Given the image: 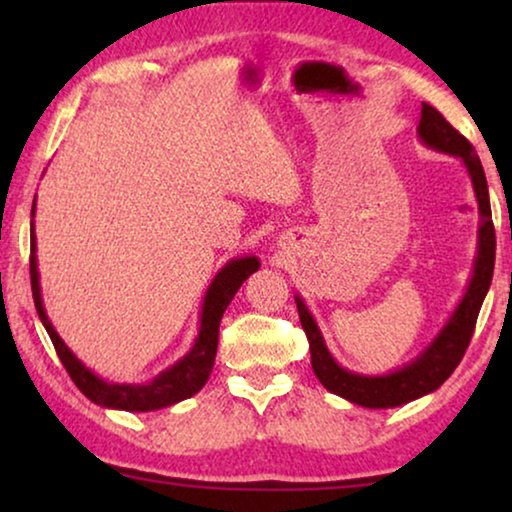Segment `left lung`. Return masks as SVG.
<instances>
[{"label":"left lung","instance_id":"8db88e82","mask_svg":"<svg viewBox=\"0 0 512 512\" xmlns=\"http://www.w3.org/2000/svg\"><path fill=\"white\" fill-rule=\"evenodd\" d=\"M417 137L424 146L433 151L447 153V156L459 158L464 163L468 177H471L475 200H478L480 228H478V256L473 263L471 282L466 286L464 298L454 307L452 317L440 328V333L422 349L415 359L405 366L391 370L387 375H361L354 370L342 368L328 352L324 335H321L317 321L307 310L305 300L296 296L298 317L303 331L310 342L312 370L319 382L335 396L347 398L349 403L361 405V408H398L415 398H422L436 391L447 377L459 366L468 342H471L478 312L485 300L489 284L494 275V254H496V235L492 223V207H489V191L485 170L478 153L471 142L445 121L438 109L431 104H422V118L417 125Z\"/></svg>","mask_w":512,"mask_h":512}]
</instances>
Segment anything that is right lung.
<instances>
[{
    "label": "right lung",
    "mask_w": 512,
    "mask_h": 512,
    "mask_svg": "<svg viewBox=\"0 0 512 512\" xmlns=\"http://www.w3.org/2000/svg\"><path fill=\"white\" fill-rule=\"evenodd\" d=\"M37 207V198L32 205ZM30 279H32V298L37 314L44 324L48 338H51L55 352H58L62 366L67 368L69 377H72L76 387L81 389V394L90 398V401L102 405V408H114V410H128V412H149L160 410L167 405H174L184 398H191L193 394L205 387L209 380V373L214 368L216 359V345H219V324L223 312L230 305V300L235 298V293L240 286L247 282L251 272L261 268V261L256 256H242L228 261L219 270V275L212 279L209 289L202 300L200 310V331L195 338L191 352L181 356L174 366L165 368L163 373L153 377L146 384H118L107 382L100 375H95L93 370L83 366L76 359V354L65 345V340L60 338L55 331L51 319H48L44 300H41V286H39V268H37V235H34V221L30 223Z\"/></svg>",
    "instance_id": "obj_1"
}]
</instances>
